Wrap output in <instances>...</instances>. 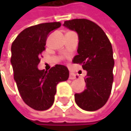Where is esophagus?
Segmentation results:
<instances>
[{"instance_id":"obj_1","label":"esophagus","mask_w":131,"mask_h":131,"mask_svg":"<svg viewBox=\"0 0 131 131\" xmlns=\"http://www.w3.org/2000/svg\"><path fill=\"white\" fill-rule=\"evenodd\" d=\"M77 77H76V75L74 74V73H70V77H69V79H70V80H75Z\"/></svg>"}]
</instances>
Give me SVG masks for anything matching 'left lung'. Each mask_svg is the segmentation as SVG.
I'll return each instance as SVG.
<instances>
[{
  "instance_id": "left-lung-1",
  "label": "left lung",
  "mask_w": 131,
  "mask_h": 131,
  "mask_svg": "<svg viewBox=\"0 0 131 131\" xmlns=\"http://www.w3.org/2000/svg\"><path fill=\"white\" fill-rule=\"evenodd\" d=\"M64 26L78 33V54L73 62L87 71L86 89L74 95L75 102L83 110L96 111L105 105L112 92L115 64L112 44L102 29L90 19L67 20Z\"/></svg>"
}]
</instances>
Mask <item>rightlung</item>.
<instances>
[{
  "label": "right lung",
  "instance_id": "add662e5",
  "mask_svg": "<svg viewBox=\"0 0 131 131\" xmlns=\"http://www.w3.org/2000/svg\"><path fill=\"white\" fill-rule=\"evenodd\" d=\"M61 26L60 22L32 26L23 30L12 43L10 61L18 90L23 102L37 111L47 110L53 105L57 85L69 77L64 65L56 64L48 71L37 67L48 34Z\"/></svg>",
  "mask_w": 131,
  "mask_h": 131
}]
</instances>
